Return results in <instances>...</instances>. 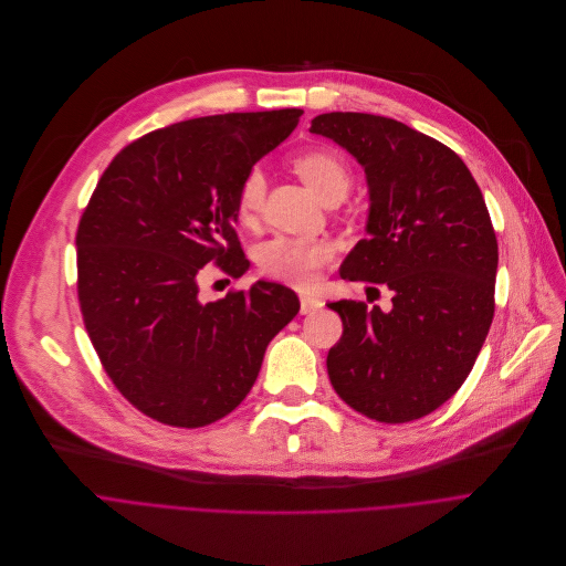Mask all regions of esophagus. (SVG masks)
<instances>
[{
	"label": "esophagus",
	"mask_w": 566,
	"mask_h": 566,
	"mask_svg": "<svg viewBox=\"0 0 566 566\" xmlns=\"http://www.w3.org/2000/svg\"><path fill=\"white\" fill-rule=\"evenodd\" d=\"M323 305V301L318 296L312 294H301V314H310L314 310H318Z\"/></svg>",
	"instance_id": "esophagus-1"
}]
</instances>
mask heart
I'll list each match as a JSON object with an SVG mask.
<instances>
[{
	"instance_id": "1",
	"label": "heart",
	"mask_w": 566,
	"mask_h": 566,
	"mask_svg": "<svg viewBox=\"0 0 566 566\" xmlns=\"http://www.w3.org/2000/svg\"><path fill=\"white\" fill-rule=\"evenodd\" d=\"M294 174L327 205L342 202L353 187L348 163L329 149H307L290 160ZM265 200V178L261 171H250L237 191L234 213L243 228H254L261 218ZM256 265L265 279L310 287L318 270L332 259V248L325 241L276 237L256 250Z\"/></svg>"
}]
</instances>
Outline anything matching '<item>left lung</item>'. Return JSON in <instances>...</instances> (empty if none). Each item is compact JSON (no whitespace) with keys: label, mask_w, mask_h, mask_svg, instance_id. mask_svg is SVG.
Listing matches in <instances>:
<instances>
[{"label":"left lung","mask_w":566,"mask_h":566,"mask_svg":"<svg viewBox=\"0 0 566 566\" xmlns=\"http://www.w3.org/2000/svg\"><path fill=\"white\" fill-rule=\"evenodd\" d=\"M366 169L368 239L342 265L348 281L381 283L390 310L336 301L344 334L327 353L332 388L357 412L406 423L453 397L495 314L497 239L464 160L439 140L370 113L312 120Z\"/></svg>","instance_id":"1"}]
</instances>
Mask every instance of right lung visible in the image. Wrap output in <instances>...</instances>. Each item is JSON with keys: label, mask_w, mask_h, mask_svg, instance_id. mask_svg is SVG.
<instances>
[{"label": "right lung", "mask_w": 566, "mask_h": 566, "mask_svg": "<svg viewBox=\"0 0 566 566\" xmlns=\"http://www.w3.org/2000/svg\"><path fill=\"white\" fill-rule=\"evenodd\" d=\"M301 108L222 113L156 129L104 169L77 224V301L99 364L143 415L200 428L252 390L268 344L298 312L292 290L259 281L200 303L213 263L248 259L234 200Z\"/></svg>", "instance_id": "1"}]
</instances>
